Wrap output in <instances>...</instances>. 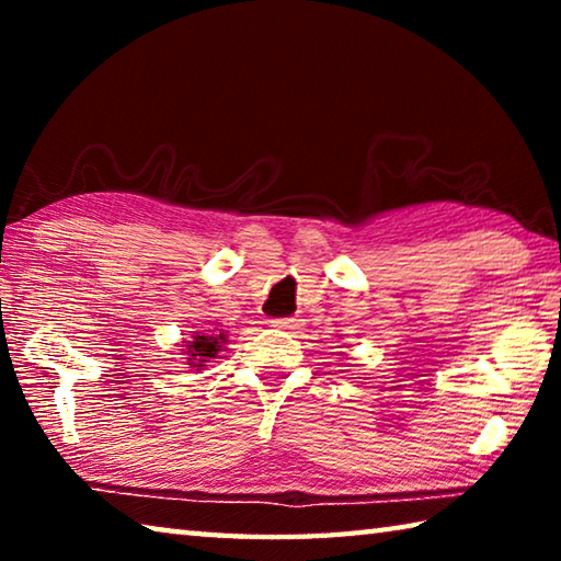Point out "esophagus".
I'll return each mask as SVG.
<instances>
[{"mask_svg":"<svg viewBox=\"0 0 561 561\" xmlns=\"http://www.w3.org/2000/svg\"><path fill=\"white\" fill-rule=\"evenodd\" d=\"M272 327L274 329H282V331H297L301 327V319L299 317H282V319H272Z\"/></svg>","mask_w":561,"mask_h":561,"instance_id":"1","label":"esophagus"}]
</instances>
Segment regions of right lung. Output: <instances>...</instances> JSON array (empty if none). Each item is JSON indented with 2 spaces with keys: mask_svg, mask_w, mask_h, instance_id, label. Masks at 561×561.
Listing matches in <instances>:
<instances>
[{
  "mask_svg": "<svg viewBox=\"0 0 561 561\" xmlns=\"http://www.w3.org/2000/svg\"><path fill=\"white\" fill-rule=\"evenodd\" d=\"M225 341H227V336L222 329H217L215 334H195L193 341H187V351H185V354L190 356L187 364L197 366V368L205 366V360H210L220 354Z\"/></svg>",
  "mask_w": 561,
  "mask_h": 561,
  "instance_id": "right-lung-1",
  "label": "right lung"
}]
</instances>
